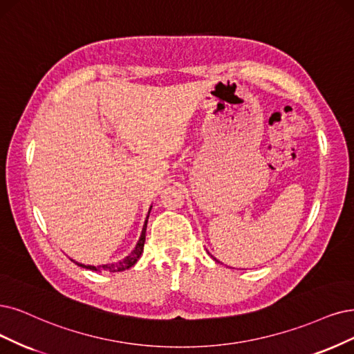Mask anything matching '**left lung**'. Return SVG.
<instances>
[{"mask_svg":"<svg viewBox=\"0 0 354 354\" xmlns=\"http://www.w3.org/2000/svg\"><path fill=\"white\" fill-rule=\"evenodd\" d=\"M217 263H218V261H217Z\"/></svg>","mask_w":354,"mask_h":354,"instance_id":"8db88e82","label":"left lung"}]
</instances>
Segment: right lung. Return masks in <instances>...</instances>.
I'll return each mask as SVG.
<instances>
[{
  "label": "right lung",
  "instance_id": "1",
  "mask_svg": "<svg viewBox=\"0 0 354 354\" xmlns=\"http://www.w3.org/2000/svg\"><path fill=\"white\" fill-rule=\"evenodd\" d=\"M151 210V207H150ZM150 210H149V214H150ZM149 214L146 217V221H144V226H142V230H141V236L136 245V248L133 251H131V254L128 257H125L122 261H120V263H112V264H102V266H84V264H80L77 263V261H74V263L78 266V267H83V268H87V270H91V271H111V272H116V271H124V270H128L133 267L138 258L141 257L142 254V250H144V242H146V229H147V220H149Z\"/></svg>",
  "mask_w": 354,
  "mask_h": 354
}]
</instances>
